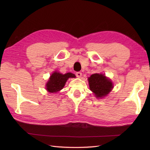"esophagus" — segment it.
Here are the masks:
<instances>
[{
    "label": "esophagus",
    "mask_w": 150,
    "mask_h": 150,
    "mask_svg": "<svg viewBox=\"0 0 150 150\" xmlns=\"http://www.w3.org/2000/svg\"><path fill=\"white\" fill-rule=\"evenodd\" d=\"M76 76H77V77H79V78H80V77H81V76H82V73L81 72H77L76 73Z\"/></svg>",
    "instance_id": "34e87169"
}]
</instances>
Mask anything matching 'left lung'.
I'll list each match as a JSON object with an SVG mask.
<instances>
[{"instance_id":"8db88e82","label":"left lung","mask_w":150,"mask_h":150,"mask_svg":"<svg viewBox=\"0 0 150 150\" xmlns=\"http://www.w3.org/2000/svg\"><path fill=\"white\" fill-rule=\"evenodd\" d=\"M90 90L97 98H103L113 88V82L104 74L95 73L88 78Z\"/></svg>"}]
</instances>
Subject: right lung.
I'll list each match as a JSON object with an SVG mask.
<instances>
[{
	"instance_id": "obj_1",
	"label": "right lung",
	"mask_w": 150,
	"mask_h": 150,
	"mask_svg": "<svg viewBox=\"0 0 150 150\" xmlns=\"http://www.w3.org/2000/svg\"><path fill=\"white\" fill-rule=\"evenodd\" d=\"M75 77V74L71 73H67L63 75L57 71L53 72L51 75L48 81L46 83V90L50 93H57L64 88L67 80L69 78Z\"/></svg>"
}]
</instances>
